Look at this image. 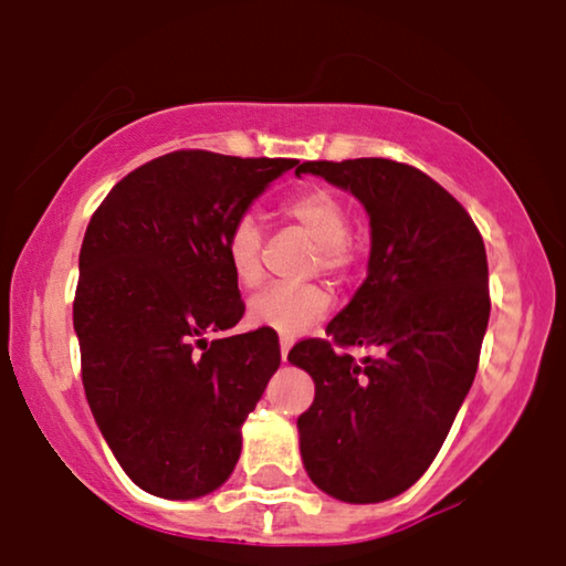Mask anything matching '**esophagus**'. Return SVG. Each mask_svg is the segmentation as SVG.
Returning <instances> with one entry per match:
<instances>
[{
  "mask_svg": "<svg viewBox=\"0 0 566 566\" xmlns=\"http://www.w3.org/2000/svg\"><path fill=\"white\" fill-rule=\"evenodd\" d=\"M290 347H292V336H287V334L279 336V349H282V360H284V363H287Z\"/></svg>",
  "mask_w": 566,
  "mask_h": 566,
  "instance_id": "esophagus-1",
  "label": "esophagus"
}]
</instances>
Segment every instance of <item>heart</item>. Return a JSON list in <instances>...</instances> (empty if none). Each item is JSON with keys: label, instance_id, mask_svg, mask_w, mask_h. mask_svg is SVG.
<instances>
[{"label": "heart", "instance_id": "heart-1", "mask_svg": "<svg viewBox=\"0 0 566 566\" xmlns=\"http://www.w3.org/2000/svg\"><path fill=\"white\" fill-rule=\"evenodd\" d=\"M282 213L316 242V266L324 274L339 276L353 263L349 250V211L345 200L328 188H305L284 200ZM263 232L259 219L240 217L227 232L224 253L234 282L253 290L263 282ZM328 307L326 292L316 284L305 287H266L250 300L248 313L259 326L279 334H300L324 316Z\"/></svg>", "mask_w": 566, "mask_h": 566}]
</instances>
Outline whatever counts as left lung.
<instances>
[{"instance_id": "1", "label": "left lung", "mask_w": 566, "mask_h": 566, "mask_svg": "<svg viewBox=\"0 0 566 566\" xmlns=\"http://www.w3.org/2000/svg\"><path fill=\"white\" fill-rule=\"evenodd\" d=\"M360 200L370 219L368 276L292 366L316 397L297 418L311 481L347 504L410 489L439 454L473 386L489 326V261L481 232L420 169L391 159L303 161ZM347 346L370 348L355 361Z\"/></svg>"}]
</instances>
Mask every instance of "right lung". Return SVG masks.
Segmentation results:
<instances>
[{"label": "right lung", "mask_w": 566, "mask_h": 566, "mask_svg": "<svg viewBox=\"0 0 566 566\" xmlns=\"http://www.w3.org/2000/svg\"><path fill=\"white\" fill-rule=\"evenodd\" d=\"M295 164L175 151L123 177L91 217L73 305L85 399L154 496L188 502L232 475L242 423L282 363L274 328L221 336L245 313L224 242Z\"/></svg>", "instance_id": "add662e5"}]
</instances>
